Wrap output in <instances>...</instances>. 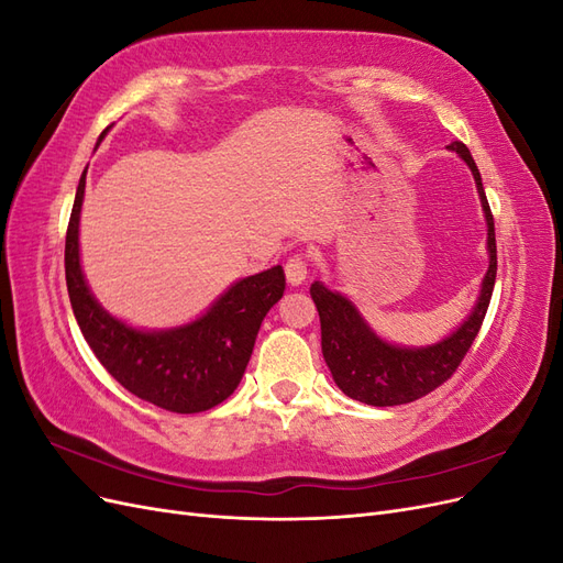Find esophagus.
Returning <instances> with one entry per match:
<instances>
[{
    "label": "esophagus",
    "instance_id": "34e87169",
    "mask_svg": "<svg viewBox=\"0 0 563 563\" xmlns=\"http://www.w3.org/2000/svg\"><path fill=\"white\" fill-rule=\"evenodd\" d=\"M284 272H286V279H288V284L291 286H298V284H302L305 279H308V258H305L302 253H294L291 258L286 261V265H284Z\"/></svg>",
    "mask_w": 563,
    "mask_h": 563
}]
</instances>
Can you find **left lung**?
I'll list each match as a JSON object with an SVG mask.
<instances>
[{
    "instance_id": "1",
    "label": "left lung",
    "mask_w": 563,
    "mask_h": 563,
    "mask_svg": "<svg viewBox=\"0 0 563 563\" xmlns=\"http://www.w3.org/2000/svg\"><path fill=\"white\" fill-rule=\"evenodd\" d=\"M449 150L457 152L472 168L476 190H479L482 207L486 213L490 265L482 284L479 300H476V308L463 327L451 333L446 340L430 347L406 350L385 343V340H380L366 327L364 319L347 298L333 294L323 284L314 282L310 294L321 321L323 360H327L331 368L335 385L350 399L364 401L368 406H399L430 395L432 389L444 385L453 376L484 323L498 272L496 223H493L479 168H476L467 145L453 141Z\"/></svg>"
}]
</instances>
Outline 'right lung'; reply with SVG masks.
<instances>
[{"instance_id": "add662e5", "label": "right lung", "mask_w": 563, "mask_h": 563, "mask_svg": "<svg viewBox=\"0 0 563 563\" xmlns=\"http://www.w3.org/2000/svg\"><path fill=\"white\" fill-rule=\"evenodd\" d=\"M103 139V135H100ZM87 172L79 178L65 234V282L73 312L98 362L131 395L172 413H201L240 385L261 323L286 288L282 265L236 282L213 308L187 327L135 331L110 317L91 296L79 265V211Z\"/></svg>"}]
</instances>
